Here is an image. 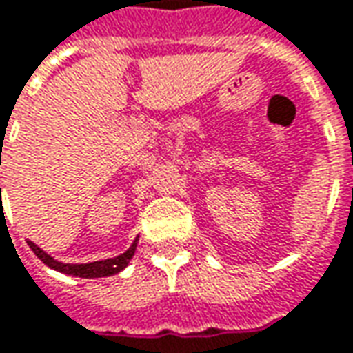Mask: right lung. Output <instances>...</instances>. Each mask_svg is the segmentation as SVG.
I'll list each match as a JSON object with an SVG mask.
<instances>
[{
    "instance_id": "right-lung-1",
    "label": "right lung",
    "mask_w": 353,
    "mask_h": 353,
    "mask_svg": "<svg viewBox=\"0 0 353 353\" xmlns=\"http://www.w3.org/2000/svg\"><path fill=\"white\" fill-rule=\"evenodd\" d=\"M28 247L32 248V252L39 256L48 268L56 272H61V274H68V276H77V278H106V276H114L118 272H122L130 264V260L136 252V247H138V239L132 243V247L128 248L126 252L118 254L114 259H106V260H94V262H87V264H65V262H60L54 256H50L48 252H44L39 245H34L32 241H28Z\"/></svg>"
}]
</instances>
